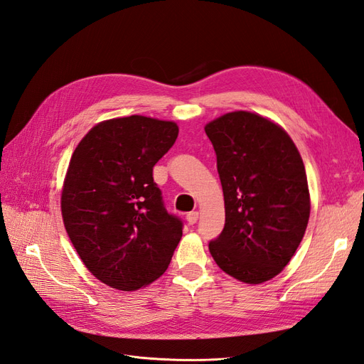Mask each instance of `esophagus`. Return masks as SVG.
I'll list each match as a JSON object with an SVG mask.
<instances>
[{
  "label": "esophagus",
  "mask_w": 364,
  "mask_h": 364,
  "mask_svg": "<svg viewBox=\"0 0 364 364\" xmlns=\"http://www.w3.org/2000/svg\"><path fill=\"white\" fill-rule=\"evenodd\" d=\"M197 220H199V213H197V211L186 214V222H188V225H194Z\"/></svg>",
  "instance_id": "obj_1"
}]
</instances>
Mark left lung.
I'll use <instances>...</instances> for the list:
<instances>
[{
	"mask_svg": "<svg viewBox=\"0 0 364 364\" xmlns=\"http://www.w3.org/2000/svg\"><path fill=\"white\" fill-rule=\"evenodd\" d=\"M205 132L217 155L226 215L209 252L232 278L266 282L290 262L310 218L302 158L287 132L258 114L229 112Z\"/></svg>",
	"mask_w": 364,
	"mask_h": 364,
	"instance_id": "obj_1",
	"label": "left lung"
}]
</instances>
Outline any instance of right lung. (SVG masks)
Returning <instances> with one entry per match:
<instances>
[{"mask_svg":"<svg viewBox=\"0 0 364 364\" xmlns=\"http://www.w3.org/2000/svg\"><path fill=\"white\" fill-rule=\"evenodd\" d=\"M179 127L132 115L102 121L75 147L62 190L73 246L97 279L132 291L158 279L178 247L183 223L164 206L153 167Z\"/></svg>","mask_w":364,"mask_h":364,"instance_id":"1","label":"right lung"}]
</instances>
